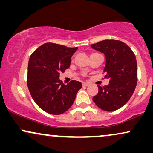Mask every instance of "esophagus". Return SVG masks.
<instances>
[{"instance_id":"1","label":"esophagus","mask_w":153,"mask_h":153,"mask_svg":"<svg viewBox=\"0 0 153 153\" xmlns=\"http://www.w3.org/2000/svg\"><path fill=\"white\" fill-rule=\"evenodd\" d=\"M89 83H87V82H82V86L83 87H88L89 85Z\"/></svg>"}]
</instances>
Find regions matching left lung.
<instances>
[{
  "label": "left lung",
  "mask_w": 153,
  "mask_h": 153,
  "mask_svg": "<svg viewBox=\"0 0 153 153\" xmlns=\"http://www.w3.org/2000/svg\"><path fill=\"white\" fill-rule=\"evenodd\" d=\"M91 46L105 55L103 73L104 78H109L108 85H98L99 92L92 99L104 111H116L128 102L136 89L138 81L136 56L126 44L119 40H103Z\"/></svg>",
  "instance_id": "left-lung-1"
}]
</instances>
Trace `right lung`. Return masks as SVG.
<instances>
[{"label": "right lung", "mask_w": 153, "mask_h": 153, "mask_svg": "<svg viewBox=\"0 0 153 153\" xmlns=\"http://www.w3.org/2000/svg\"><path fill=\"white\" fill-rule=\"evenodd\" d=\"M78 47L70 48L55 43H46L37 48L29 60L27 86L32 99L42 110L53 115L63 114L73 105L79 81L67 85L59 80L60 73L70 67L71 59Z\"/></svg>", "instance_id": "right-lung-1"}]
</instances>
